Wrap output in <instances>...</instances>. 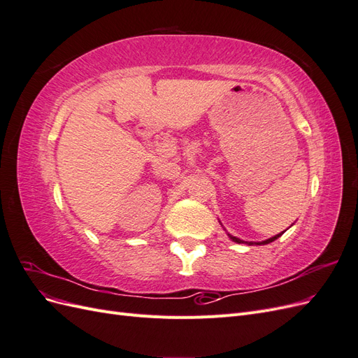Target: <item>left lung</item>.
I'll use <instances>...</instances> for the list:
<instances>
[{"label": "left lung", "instance_id": "left-lung-1", "mask_svg": "<svg viewBox=\"0 0 358 358\" xmlns=\"http://www.w3.org/2000/svg\"><path fill=\"white\" fill-rule=\"evenodd\" d=\"M284 234V231L282 233H280V234H276L275 237H270V239H267V241H264V242H258L257 245H266V243H270V242H273V241H276L278 239V237H280V236H282ZM230 236V239L231 241H234V242H237V243H245L243 241H241V239H237V237H234V236H231V234H229ZM249 245H252V243H249Z\"/></svg>", "mask_w": 358, "mask_h": 358}]
</instances>
